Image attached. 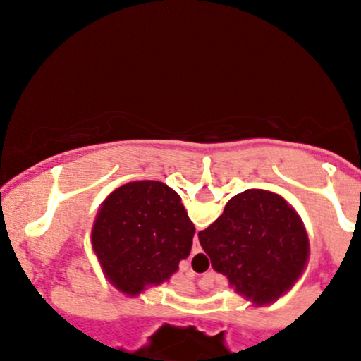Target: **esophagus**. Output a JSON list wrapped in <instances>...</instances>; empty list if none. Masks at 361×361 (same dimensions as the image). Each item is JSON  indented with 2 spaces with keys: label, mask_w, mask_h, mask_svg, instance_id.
Here are the masks:
<instances>
[{
  "label": "esophagus",
  "mask_w": 361,
  "mask_h": 361,
  "mask_svg": "<svg viewBox=\"0 0 361 361\" xmlns=\"http://www.w3.org/2000/svg\"><path fill=\"white\" fill-rule=\"evenodd\" d=\"M200 251H202V247H200V244H198V238H197V235H195V238H193L192 252H193V255H197V252H200Z\"/></svg>",
  "instance_id": "34e87169"
}]
</instances>
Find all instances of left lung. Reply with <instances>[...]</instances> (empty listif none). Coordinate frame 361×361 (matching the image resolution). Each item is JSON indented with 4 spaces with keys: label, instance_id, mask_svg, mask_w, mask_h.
<instances>
[{
    "label": "left lung",
    "instance_id": "8db88e82",
    "mask_svg": "<svg viewBox=\"0 0 361 361\" xmlns=\"http://www.w3.org/2000/svg\"><path fill=\"white\" fill-rule=\"evenodd\" d=\"M193 234L175 190L154 180L130 181L102 204L91 246L110 283L135 297L178 271L192 250Z\"/></svg>",
    "mask_w": 361,
    "mask_h": 361
}]
</instances>
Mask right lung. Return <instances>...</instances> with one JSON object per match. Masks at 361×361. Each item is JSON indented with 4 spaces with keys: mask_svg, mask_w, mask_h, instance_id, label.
Returning <instances> with one entry per match:
<instances>
[{
    "mask_svg": "<svg viewBox=\"0 0 361 361\" xmlns=\"http://www.w3.org/2000/svg\"><path fill=\"white\" fill-rule=\"evenodd\" d=\"M198 239L214 270L256 305L288 292L309 259V238L299 214L267 190H246L231 198Z\"/></svg>",
    "mask_w": 361,
    "mask_h": 361,
    "instance_id": "add662e5",
    "label": "right lung"
}]
</instances>
